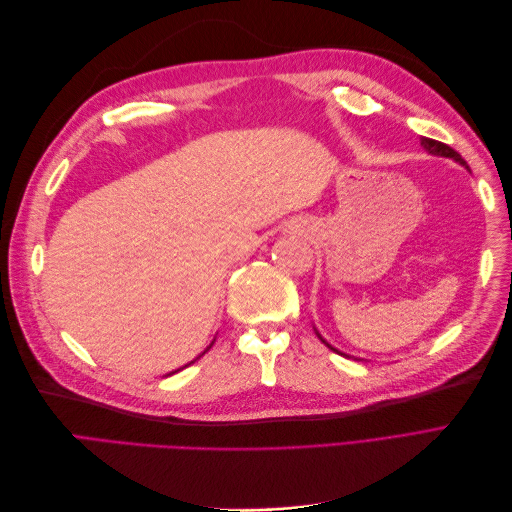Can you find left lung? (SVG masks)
<instances>
[{"label": "left lung", "mask_w": 512, "mask_h": 512, "mask_svg": "<svg viewBox=\"0 0 512 512\" xmlns=\"http://www.w3.org/2000/svg\"><path fill=\"white\" fill-rule=\"evenodd\" d=\"M421 145H423L429 153H433V156L453 158V160H457L459 164L466 166V160H463L453 147H448V145H444V143H440V141H433V138H425V136L421 138ZM320 339H322V337H320ZM322 342H324V339H322ZM324 344H327V342H324ZM327 346H329V344H327ZM329 348H331V346H329ZM331 350H335V348H331ZM335 352H337V350H335ZM339 354H342V352H339Z\"/></svg>", "instance_id": "left-lung-1"}]
</instances>
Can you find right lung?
<instances>
[{
  "instance_id": "add662e5",
  "label": "right lung",
  "mask_w": 512,
  "mask_h": 512,
  "mask_svg": "<svg viewBox=\"0 0 512 512\" xmlns=\"http://www.w3.org/2000/svg\"><path fill=\"white\" fill-rule=\"evenodd\" d=\"M173 374H175V371H173ZM168 376H170V374H168Z\"/></svg>"
}]
</instances>
